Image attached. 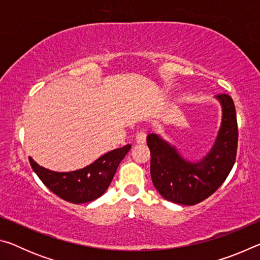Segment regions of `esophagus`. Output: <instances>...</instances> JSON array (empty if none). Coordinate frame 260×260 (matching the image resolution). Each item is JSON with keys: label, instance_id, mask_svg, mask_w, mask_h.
Segmentation results:
<instances>
[{"label": "esophagus", "instance_id": "1", "mask_svg": "<svg viewBox=\"0 0 260 260\" xmlns=\"http://www.w3.org/2000/svg\"><path fill=\"white\" fill-rule=\"evenodd\" d=\"M147 140V132L144 129H141L140 132H138V134H136V142L138 143H144Z\"/></svg>", "mask_w": 260, "mask_h": 260}]
</instances>
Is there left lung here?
Masks as SVG:
<instances>
[{
    "label": "left lung",
    "instance_id": "8db88e82",
    "mask_svg": "<svg viewBox=\"0 0 260 260\" xmlns=\"http://www.w3.org/2000/svg\"><path fill=\"white\" fill-rule=\"evenodd\" d=\"M215 98L222 107V121L212 149L202 160L188 161L157 134L147 136L152 183L167 201L182 205L201 203L221 186L233 169L239 140L235 105L228 94Z\"/></svg>",
    "mask_w": 260,
    "mask_h": 260
}]
</instances>
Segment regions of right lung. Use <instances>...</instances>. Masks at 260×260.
<instances>
[{"mask_svg": "<svg viewBox=\"0 0 260 260\" xmlns=\"http://www.w3.org/2000/svg\"><path fill=\"white\" fill-rule=\"evenodd\" d=\"M129 149L131 144L114 149L90 165L73 172H54L37 164L30 157L28 159L34 172L55 195L70 203L82 204L103 195Z\"/></svg>", "mask_w": 260, "mask_h": 260, "instance_id": "right-lung-1", "label": "right lung"}]
</instances>
